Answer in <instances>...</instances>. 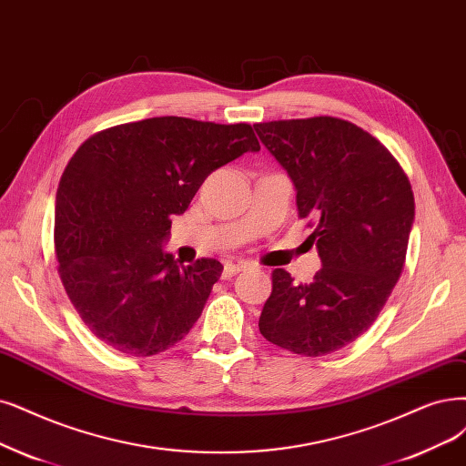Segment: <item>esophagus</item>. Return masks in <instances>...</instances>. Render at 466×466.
Returning a JSON list of instances; mask_svg holds the SVG:
<instances>
[{
	"instance_id": "34e87169",
	"label": "esophagus",
	"mask_w": 466,
	"mask_h": 466,
	"mask_svg": "<svg viewBox=\"0 0 466 466\" xmlns=\"http://www.w3.org/2000/svg\"><path fill=\"white\" fill-rule=\"evenodd\" d=\"M249 265L248 263H227L224 265V277H234L236 272H239V270H246Z\"/></svg>"
}]
</instances>
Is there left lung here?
Here are the masks:
<instances>
[{
	"mask_svg": "<svg viewBox=\"0 0 466 466\" xmlns=\"http://www.w3.org/2000/svg\"><path fill=\"white\" fill-rule=\"evenodd\" d=\"M298 189L322 261L313 282L272 270L261 334L303 357L334 353L365 334L398 284L415 220V196L398 159L367 130L338 116L253 125Z\"/></svg>",
	"mask_w": 466,
	"mask_h": 466,
	"instance_id": "left-lung-1",
	"label": "left lung"
}]
</instances>
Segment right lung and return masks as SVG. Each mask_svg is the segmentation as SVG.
Instances as JSON below:
<instances>
[{
  "mask_svg": "<svg viewBox=\"0 0 466 466\" xmlns=\"http://www.w3.org/2000/svg\"><path fill=\"white\" fill-rule=\"evenodd\" d=\"M259 149L248 123L186 116L116 125L76 149L57 187L54 244L66 296L97 339L151 357L192 330L222 265L163 253L170 215L215 168Z\"/></svg>",
  "mask_w": 466,
  "mask_h": 466,
  "instance_id": "obj_1",
  "label": "right lung"
}]
</instances>
